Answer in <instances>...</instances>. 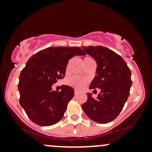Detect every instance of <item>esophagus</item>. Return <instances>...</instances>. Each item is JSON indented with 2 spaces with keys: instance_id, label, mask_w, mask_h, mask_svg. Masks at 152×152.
I'll use <instances>...</instances> for the list:
<instances>
[{
  "instance_id": "34e87169",
  "label": "esophagus",
  "mask_w": 152,
  "mask_h": 152,
  "mask_svg": "<svg viewBox=\"0 0 152 152\" xmlns=\"http://www.w3.org/2000/svg\"><path fill=\"white\" fill-rule=\"evenodd\" d=\"M78 93H79V91H78L77 90H75V91H74V94H75V96H76V95H77Z\"/></svg>"
}]
</instances>
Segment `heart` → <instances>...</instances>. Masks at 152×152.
I'll return each mask as SVG.
<instances>
[{"mask_svg": "<svg viewBox=\"0 0 152 152\" xmlns=\"http://www.w3.org/2000/svg\"><path fill=\"white\" fill-rule=\"evenodd\" d=\"M92 59L90 57H85L84 59V62L86 60H88V59ZM67 83L69 85L71 86V87H75L76 89H82L84 87H85L86 80L84 79H81L79 76H74L73 77L70 78V79H67Z\"/></svg>", "mask_w": 152, "mask_h": 152, "instance_id": "b5f03b06", "label": "heart"}]
</instances>
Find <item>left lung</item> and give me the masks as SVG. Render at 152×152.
Wrapping results in <instances>:
<instances>
[{
	"label": "left lung",
	"instance_id": "obj_1",
	"mask_svg": "<svg viewBox=\"0 0 152 152\" xmlns=\"http://www.w3.org/2000/svg\"><path fill=\"white\" fill-rule=\"evenodd\" d=\"M82 48L97 64L90 89H101L96 98L87 93V100L82 109L93 121L107 124L118 117L128 99L132 86L131 70L121 56L107 48L99 45Z\"/></svg>",
	"mask_w": 152,
	"mask_h": 152
}]
</instances>
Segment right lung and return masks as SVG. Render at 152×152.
Returning a JSON list of instances; mask_svg holds the SVG:
<instances>
[{
	"label": "right lung",
	"mask_w": 152,
	"mask_h": 152,
	"mask_svg": "<svg viewBox=\"0 0 152 152\" xmlns=\"http://www.w3.org/2000/svg\"><path fill=\"white\" fill-rule=\"evenodd\" d=\"M79 47H50L34 54L19 77L20 104L31 121L42 126L59 122L74 96V89L62 85L61 91L52 85L65 75L68 60L85 56Z\"/></svg>",
	"instance_id": "add662e5"
}]
</instances>
